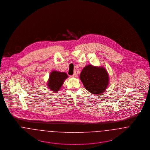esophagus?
Instances as JSON below:
<instances>
[{
	"instance_id": "1",
	"label": "esophagus",
	"mask_w": 150,
	"mask_h": 150,
	"mask_svg": "<svg viewBox=\"0 0 150 150\" xmlns=\"http://www.w3.org/2000/svg\"><path fill=\"white\" fill-rule=\"evenodd\" d=\"M76 77H77V75L76 74H74L72 75L71 76V78H75Z\"/></svg>"
}]
</instances>
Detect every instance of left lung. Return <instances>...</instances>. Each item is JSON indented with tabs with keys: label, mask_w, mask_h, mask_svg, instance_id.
<instances>
[{
	"label": "left lung",
	"mask_w": 150,
	"mask_h": 150,
	"mask_svg": "<svg viewBox=\"0 0 150 150\" xmlns=\"http://www.w3.org/2000/svg\"><path fill=\"white\" fill-rule=\"evenodd\" d=\"M80 79L86 89L93 94H101L107 89L109 75L103 66L88 64L83 68Z\"/></svg>",
	"instance_id": "8db88e82"
}]
</instances>
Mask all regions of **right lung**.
Segmentation results:
<instances>
[{
  "label": "right lung",
  "instance_id": "add662e5",
  "mask_svg": "<svg viewBox=\"0 0 150 150\" xmlns=\"http://www.w3.org/2000/svg\"><path fill=\"white\" fill-rule=\"evenodd\" d=\"M67 78L68 75L66 72L52 71L50 73L47 82L48 88L54 93H57L62 87L64 80Z\"/></svg>",
  "mask_w": 150,
  "mask_h": 150
}]
</instances>
